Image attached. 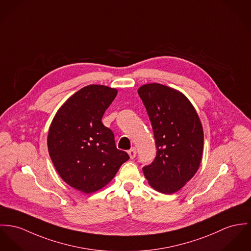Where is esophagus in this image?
<instances>
[{"label":"esophagus","instance_id":"1","mask_svg":"<svg viewBox=\"0 0 251 251\" xmlns=\"http://www.w3.org/2000/svg\"><path fill=\"white\" fill-rule=\"evenodd\" d=\"M128 154H129L131 158H135V155H136V150H135V147H133L132 149H130V150L128 151Z\"/></svg>","mask_w":251,"mask_h":251}]
</instances>
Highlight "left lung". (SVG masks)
<instances>
[{"label": "left lung", "instance_id": "8db88e82", "mask_svg": "<svg viewBox=\"0 0 251 251\" xmlns=\"http://www.w3.org/2000/svg\"><path fill=\"white\" fill-rule=\"evenodd\" d=\"M150 118L156 147L153 162L142 168L158 192L178 191L197 173L203 150V130L199 116L180 92L152 83L138 91Z\"/></svg>", "mask_w": 251, "mask_h": 251}]
</instances>
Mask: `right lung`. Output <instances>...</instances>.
<instances>
[{"instance_id":"right-lung-1","label":"right lung","mask_w":251,"mask_h":251,"mask_svg":"<svg viewBox=\"0 0 251 251\" xmlns=\"http://www.w3.org/2000/svg\"><path fill=\"white\" fill-rule=\"evenodd\" d=\"M116 89L89 85L58 110L48 135V149L62 179L83 193L108 184L130 156L116 148L115 135L101 121Z\"/></svg>"}]
</instances>
